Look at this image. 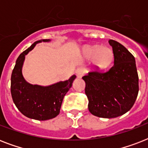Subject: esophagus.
I'll return each instance as SVG.
<instances>
[{"instance_id": "34e87169", "label": "esophagus", "mask_w": 148, "mask_h": 148, "mask_svg": "<svg viewBox=\"0 0 148 148\" xmlns=\"http://www.w3.org/2000/svg\"><path fill=\"white\" fill-rule=\"evenodd\" d=\"M85 73V71H84V68L82 67H78L76 71V74L77 76L78 77H81L84 76V74Z\"/></svg>"}]
</instances>
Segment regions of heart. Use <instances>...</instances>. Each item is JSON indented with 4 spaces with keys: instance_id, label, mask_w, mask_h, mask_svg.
<instances>
[{
    "instance_id": "heart-1",
    "label": "heart",
    "mask_w": 148,
    "mask_h": 148,
    "mask_svg": "<svg viewBox=\"0 0 148 148\" xmlns=\"http://www.w3.org/2000/svg\"><path fill=\"white\" fill-rule=\"evenodd\" d=\"M85 53L89 59H95V64L101 68L108 67L112 61L113 52L108 47L95 46L88 48Z\"/></svg>"
}]
</instances>
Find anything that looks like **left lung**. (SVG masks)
I'll use <instances>...</instances> for the list:
<instances>
[{
  "label": "left lung",
  "instance_id": "8db88e82",
  "mask_svg": "<svg viewBox=\"0 0 148 148\" xmlns=\"http://www.w3.org/2000/svg\"><path fill=\"white\" fill-rule=\"evenodd\" d=\"M114 65L105 73L89 72L85 81L88 110L93 115L114 118L127 113L133 107L139 90L135 58L126 47L110 40Z\"/></svg>",
  "mask_w": 148,
  "mask_h": 148
}]
</instances>
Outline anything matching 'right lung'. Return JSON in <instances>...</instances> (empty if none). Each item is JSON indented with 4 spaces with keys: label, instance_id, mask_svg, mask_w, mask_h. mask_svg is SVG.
I'll return each instance as SVG.
<instances>
[{
    "label": "right lung",
    "instance_id": "1",
    "mask_svg": "<svg viewBox=\"0 0 148 148\" xmlns=\"http://www.w3.org/2000/svg\"><path fill=\"white\" fill-rule=\"evenodd\" d=\"M49 42L50 39L36 41L20 54L11 74L10 92L14 103L21 112L31 119L46 121L57 117L65 95L71 88L76 76L49 86L31 84L25 81L22 74V67L25 55L34 49L38 43Z\"/></svg>",
    "mask_w": 148,
    "mask_h": 148
}]
</instances>
